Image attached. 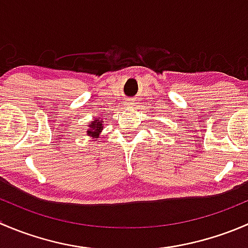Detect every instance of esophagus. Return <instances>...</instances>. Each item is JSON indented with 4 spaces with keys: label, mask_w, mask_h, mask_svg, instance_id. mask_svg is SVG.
I'll return each instance as SVG.
<instances>
[{
    "label": "esophagus",
    "mask_w": 248,
    "mask_h": 248,
    "mask_svg": "<svg viewBox=\"0 0 248 248\" xmlns=\"http://www.w3.org/2000/svg\"><path fill=\"white\" fill-rule=\"evenodd\" d=\"M129 104H132V103H129Z\"/></svg>",
    "instance_id": "1"
}]
</instances>
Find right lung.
<instances>
[{
    "label": "right lung",
    "instance_id": "add662e5",
    "mask_svg": "<svg viewBox=\"0 0 248 248\" xmlns=\"http://www.w3.org/2000/svg\"><path fill=\"white\" fill-rule=\"evenodd\" d=\"M89 127L90 129L87 131V134L92 137H97L99 133H101V129L103 128V124H102L101 120L96 119L93 122H91V124H89Z\"/></svg>",
    "mask_w": 248,
    "mask_h": 248
}]
</instances>
